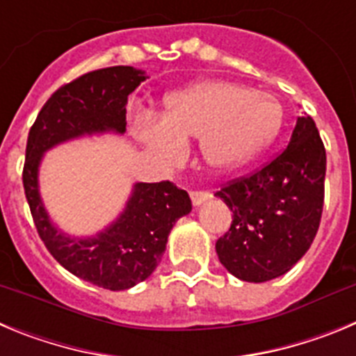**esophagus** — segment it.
I'll return each instance as SVG.
<instances>
[{
    "label": "esophagus",
    "instance_id": "obj_1",
    "mask_svg": "<svg viewBox=\"0 0 356 356\" xmlns=\"http://www.w3.org/2000/svg\"><path fill=\"white\" fill-rule=\"evenodd\" d=\"M212 196V194L209 193V191H191V200H193L194 205H201L203 201H207L209 197Z\"/></svg>",
    "mask_w": 356,
    "mask_h": 356
}]
</instances>
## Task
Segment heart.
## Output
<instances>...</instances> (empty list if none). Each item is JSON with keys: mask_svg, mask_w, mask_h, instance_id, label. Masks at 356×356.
<instances>
[{"mask_svg": "<svg viewBox=\"0 0 356 356\" xmlns=\"http://www.w3.org/2000/svg\"><path fill=\"white\" fill-rule=\"evenodd\" d=\"M275 97L244 85L207 80L165 99L162 121L140 124L137 134L160 162L185 155V140L200 137V155L216 171L234 169L271 144L282 127Z\"/></svg>", "mask_w": 356, "mask_h": 356, "instance_id": "1", "label": "heart"}]
</instances>
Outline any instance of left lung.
<instances>
[{"instance_id": "8db88e82", "label": "left lung", "mask_w": 356, "mask_h": 356, "mask_svg": "<svg viewBox=\"0 0 356 356\" xmlns=\"http://www.w3.org/2000/svg\"><path fill=\"white\" fill-rule=\"evenodd\" d=\"M325 175L326 149L316 122L298 118L282 153L216 193L232 210L229 229L216 242L222 266L253 284L285 275L316 238Z\"/></svg>"}]
</instances>
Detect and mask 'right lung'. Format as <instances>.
<instances>
[{
	"label": "right lung",
	"mask_w": 356,
	"mask_h": 356,
	"mask_svg": "<svg viewBox=\"0 0 356 356\" xmlns=\"http://www.w3.org/2000/svg\"><path fill=\"white\" fill-rule=\"evenodd\" d=\"M143 80V72L130 65L85 72L51 94L28 134L23 185L39 237L69 273L108 291H127L155 271L172 225L193 209L187 191L169 180L137 184L114 225L96 237L72 238L49 221L37 188V169L44 151L62 140L127 130L128 94Z\"/></svg>",
	"instance_id": "add662e5"
}]
</instances>
